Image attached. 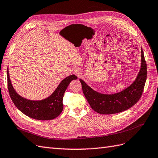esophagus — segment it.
<instances>
[{"label":"esophagus","mask_w":158,"mask_h":158,"mask_svg":"<svg viewBox=\"0 0 158 158\" xmlns=\"http://www.w3.org/2000/svg\"><path fill=\"white\" fill-rule=\"evenodd\" d=\"M73 73H74L75 75L77 76L78 77H81L82 76V71H81L79 69H75L74 71H73Z\"/></svg>","instance_id":"esophagus-1"}]
</instances>
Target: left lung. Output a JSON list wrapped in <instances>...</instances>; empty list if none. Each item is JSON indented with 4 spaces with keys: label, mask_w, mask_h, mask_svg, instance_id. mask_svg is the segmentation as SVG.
<instances>
[{
    "label": "left lung",
    "mask_w": 158,
    "mask_h": 158,
    "mask_svg": "<svg viewBox=\"0 0 158 158\" xmlns=\"http://www.w3.org/2000/svg\"><path fill=\"white\" fill-rule=\"evenodd\" d=\"M147 79V64L141 48V64L135 81L125 89L114 94L98 93L82 79V90L88 103L94 111L102 114H111L123 112L134 106L141 98Z\"/></svg>",
    "instance_id": "left-lung-1"
}]
</instances>
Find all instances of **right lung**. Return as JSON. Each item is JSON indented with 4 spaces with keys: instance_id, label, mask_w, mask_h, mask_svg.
Instances as JSON below:
<instances>
[{
    "instance_id": "1",
    "label": "right lung",
    "mask_w": 158,
    "mask_h": 158,
    "mask_svg": "<svg viewBox=\"0 0 158 158\" xmlns=\"http://www.w3.org/2000/svg\"><path fill=\"white\" fill-rule=\"evenodd\" d=\"M77 77L71 75L64 78L60 83L54 92L44 100L34 101L20 96L13 89L7 69V84L10 97L14 104L24 114L31 118L39 120H50L56 118L63 110L64 94L71 81Z\"/></svg>"
}]
</instances>
